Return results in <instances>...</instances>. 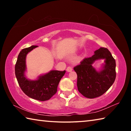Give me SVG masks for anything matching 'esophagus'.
Masks as SVG:
<instances>
[{
	"label": "esophagus",
	"mask_w": 131,
	"mask_h": 131,
	"mask_svg": "<svg viewBox=\"0 0 131 131\" xmlns=\"http://www.w3.org/2000/svg\"><path fill=\"white\" fill-rule=\"evenodd\" d=\"M72 70H73V69H72V67H71V66H68V67L67 68V69H66V70H67L68 72H72Z\"/></svg>",
	"instance_id": "esophagus-1"
}]
</instances>
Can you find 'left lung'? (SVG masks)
<instances>
[{
    "label": "left lung",
    "instance_id": "left-lung-1",
    "mask_svg": "<svg viewBox=\"0 0 131 131\" xmlns=\"http://www.w3.org/2000/svg\"><path fill=\"white\" fill-rule=\"evenodd\" d=\"M92 57L85 58L74 68L77 75V85L84 96L93 99L102 95L114 83L116 77V61L107 48L101 47ZM104 59L103 69L97 71L92 66L95 60Z\"/></svg>",
    "mask_w": 131,
    "mask_h": 131
}]
</instances>
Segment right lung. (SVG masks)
<instances>
[{
	"mask_svg": "<svg viewBox=\"0 0 131 131\" xmlns=\"http://www.w3.org/2000/svg\"><path fill=\"white\" fill-rule=\"evenodd\" d=\"M37 47L32 46L21 51L15 66V73L19 87L27 96L36 100L45 101L56 94L58 85L66 71L51 70L40 76L36 80H28L25 76L26 57L28 52Z\"/></svg>",
	"mask_w": 131,
	"mask_h": 131,
	"instance_id": "right-lung-1",
	"label": "right lung"
}]
</instances>
